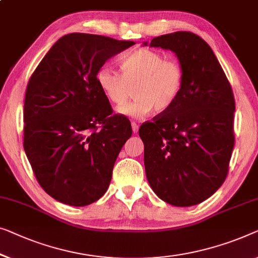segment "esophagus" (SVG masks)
Masks as SVG:
<instances>
[{"instance_id": "1", "label": "esophagus", "mask_w": 258, "mask_h": 258, "mask_svg": "<svg viewBox=\"0 0 258 258\" xmlns=\"http://www.w3.org/2000/svg\"><path fill=\"white\" fill-rule=\"evenodd\" d=\"M132 128H133L134 134H136L138 132V128H140V126H138V124H137L136 122H132Z\"/></svg>"}]
</instances>
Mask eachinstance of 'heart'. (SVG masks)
<instances>
[{
    "mask_svg": "<svg viewBox=\"0 0 258 258\" xmlns=\"http://www.w3.org/2000/svg\"><path fill=\"white\" fill-rule=\"evenodd\" d=\"M118 65L121 74L108 67L100 69L96 83L116 108L124 106L133 89L135 100L123 108L122 114L130 117L145 116L152 110L164 114L178 101L185 83L184 67L178 60L141 47L125 54Z\"/></svg>",
    "mask_w": 258,
    "mask_h": 258,
    "instance_id": "obj_1",
    "label": "heart"
}]
</instances>
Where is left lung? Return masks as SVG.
I'll list each match as a JSON object with an SVG mask.
<instances>
[{
    "label": "left lung",
    "instance_id": "8db88e82",
    "mask_svg": "<svg viewBox=\"0 0 258 258\" xmlns=\"http://www.w3.org/2000/svg\"><path fill=\"white\" fill-rule=\"evenodd\" d=\"M150 46L174 52L185 83L174 106L138 130L145 174L165 203L193 206L213 196L228 174L235 142L234 94L214 52L196 33H167L152 39Z\"/></svg>",
    "mask_w": 258,
    "mask_h": 258
}]
</instances>
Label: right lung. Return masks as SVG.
I'll use <instances>...</instances> for the list:
<instances>
[{"label":"right lung","instance_id":"1","mask_svg":"<svg viewBox=\"0 0 258 258\" xmlns=\"http://www.w3.org/2000/svg\"><path fill=\"white\" fill-rule=\"evenodd\" d=\"M129 40L74 32L61 37L30 78L24 100V151L42 188L70 206L99 200L133 134L113 114L96 73Z\"/></svg>","mask_w":258,"mask_h":258}]
</instances>
